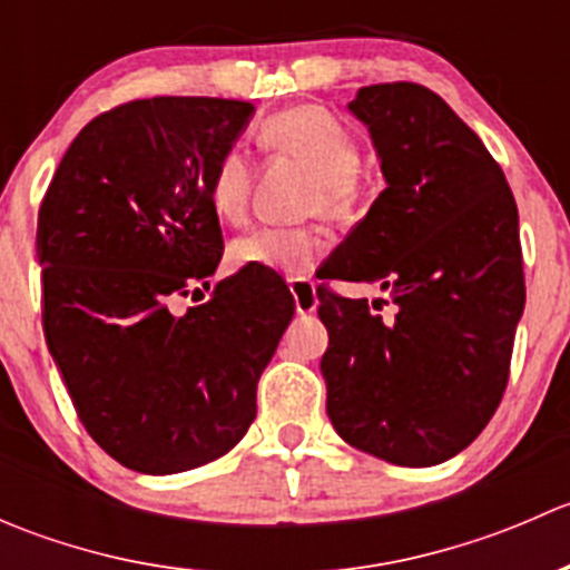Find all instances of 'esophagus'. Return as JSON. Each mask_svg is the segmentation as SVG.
I'll use <instances>...</instances> for the list:
<instances>
[{
  "instance_id": "1",
  "label": "esophagus",
  "mask_w": 570,
  "mask_h": 570,
  "mask_svg": "<svg viewBox=\"0 0 570 570\" xmlns=\"http://www.w3.org/2000/svg\"><path fill=\"white\" fill-rule=\"evenodd\" d=\"M289 289H292V297H295V312L301 314V317L317 312V306H320L317 286H314L312 281H308V278H292Z\"/></svg>"
}]
</instances>
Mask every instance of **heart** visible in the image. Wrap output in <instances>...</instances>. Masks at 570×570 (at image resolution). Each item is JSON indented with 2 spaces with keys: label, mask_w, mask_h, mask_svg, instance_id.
I'll return each instance as SVG.
<instances>
[{
  "label": "heart",
  "mask_w": 570,
  "mask_h": 570,
  "mask_svg": "<svg viewBox=\"0 0 570 570\" xmlns=\"http://www.w3.org/2000/svg\"><path fill=\"white\" fill-rule=\"evenodd\" d=\"M264 140L275 151L297 159L320 178L312 209L342 215L353 200V176L358 170V142L353 131L327 109L301 105L275 112L264 120ZM253 170L243 148L220 154L209 178V200L217 217L243 223L250 206ZM327 239L306 228H256L243 234L228 248V258L239 269H269L281 275L308 273L325 256Z\"/></svg>",
  "instance_id": "heart-1"
}]
</instances>
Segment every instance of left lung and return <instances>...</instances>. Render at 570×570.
<instances>
[{
    "label": "left lung",
    "mask_w": 570,
    "mask_h": 570,
    "mask_svg": "<svg viewBox=\"0 0 570 570\" xmlns=\"http://www.w3.org/2000/svg\"><path fill=\"white\" fill-rule=\"evenodd\" d=\"M347 109L370 129L386 189L325 278L377 284L389 301L317 289L327 419L386 463H444L508 386L524 314L519 209L480 137L433 90L370 85ZM377 302L393 303L394 321L371 312Z\"/></svg>",
    "instance_id": "8db88e82"
}]
</instances>
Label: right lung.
<instances>
[{
  "label": "right lung",
  "mask_w": 570,
  "mask_h": 570,
  "mask_svg": "<svg viewBox=\"0 0 570 570\" xmlns=\"http://www.w3.org/2000/svg\"><path fill=\"white\" fill-rule=\"evenodd\" d=\"M253 105L157 96L90 120L38 212L43 333L90 439L140 474L217 461L256 419V386L295 301L223 256L209 178Z\"/></svg>",
  "instance_id": "right-lung-1"
}]
</instances>
